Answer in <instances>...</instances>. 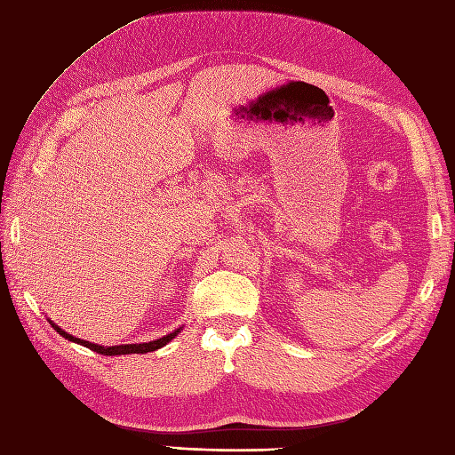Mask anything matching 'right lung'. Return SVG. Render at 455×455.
<instances>
[{"label":"right lung","mask_w":455,"mask_h":455,"mask_svg":"<svg viewBox=\"0 0 455 455\" xmlns=\"http://www.w3.org/2000/svg\"><path fill=\"white\" fill-rule=\"evenodd\" d=\"M53 325V329L57 331L59 335H63L65 339H68V340H72V342H78V345H82V347H85V348H90V350H93V352H97V354H103V355H122V354H145V352H153V350H158V348H163L166 342H170L172 339H174L178 333H180V329H176L174 333H170V335H166V337H163V339H156V340H151V342H141V345H120V347H100V345H93V342H88V340H82V339H76V337H72V335H68V333H65L63 329L60 327H57L55 323H52Z\"/></svg>","instance_id":"obj_1"}]
</instances>
